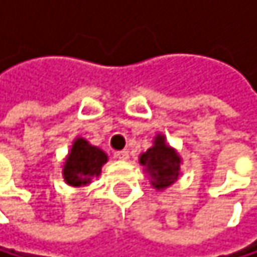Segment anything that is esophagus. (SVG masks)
Instances as JSON below:
<instances>
[{
  "instance_id": "obj_1",
  "label": "esophagus",
  "mask_w": 257,
  "mask_h": 257,
  "mask_svg": "<svg viewBox=\"0 0 257 257\" xmlns=\"http://www.w3.org/2000/svg\"><path fill=\"white\" fill-rule=\"evenodd\" d=\"M114 156H115V159H118V160H123V162L130 160V151H126V150H123V151H117Z\"/></svg>"
}]
</instances>
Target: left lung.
Here are the masks:
<instances>
[{
    "label": "left lung",
    "instance_id": "obj_1",
    "mask_svg": "<svg viewBox=\"0 0 257 257\" xmlns=\"http://www.w3.org/2000/svg\"><path fill=\"white\" fill-rule=\"evenodd\" d=\"M139 163L143 166V173L148 174L154 190L165 191L174 185L182 176V157L177 150L166 143L163 134H157L150 150L140 154Z\"/></svg>",
    "mask_w": 257,
    "mask_h": 257
}]
</instances>
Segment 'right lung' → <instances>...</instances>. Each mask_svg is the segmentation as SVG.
I'll list each match as a JSON object with an SVG mask.
<instances>
[{"mask_svg":"<svg viewBox=\"0 0 257 257\" xmlns=\"http://www.w3.org/2000/svg\"><path fill=\"white\" fill-rule=\"evenodd\" d=\"M107 162V154L101 148L91 145L83 137H75L64 162L63 179L69 186H87L92 179L101 174V166Z\"/></svg>","mask_w":257,"mask_h":257,"instance_id":"right-lung-1","label":"right lung"}]
</instances>
